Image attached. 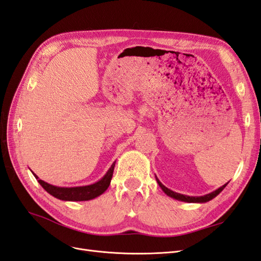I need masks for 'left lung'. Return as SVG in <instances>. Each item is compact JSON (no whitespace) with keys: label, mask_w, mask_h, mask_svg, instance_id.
Segmentation results:
<instances>
[{"label":"left lung","mask_w":261,"mask_h":261,"mask_svg":"<svg viewBox=\"0 0 261 261\" xmlns=\"http://www.w3.org/2000/svg\"><path fill=\"white\" fill-rule=\"evenodd\" d=\"M155 178H156V182H158L159 186L162 189V191L165 193L166 195L172 197V198H174V199L182 200V202H186V203H206V202H208V200L215 198L219 194V193L226 188V185L228 184V183L224 184L223 186H220V188H218L217 190L210 193V194H206V195H203V196H189V195L179 194V193H176V192H173L172 190L168 189L166 186H164L161 182H160L156 176H155Z\"/></svg>","instance_id":"left-lung-1"}]
</instances>
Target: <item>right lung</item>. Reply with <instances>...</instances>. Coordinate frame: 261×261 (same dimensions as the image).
Listing matches in <instances>:
<instances>
[{
	"mask_svg": "<svg viewBox=\"0 0 261 261\" xmlns=\"http://www.w3.org/2000/svg\"><path fill=\"white\" fill-rule=\"evenodd\" d=\"M115 164L116 162L112 163L108 172H107L103 175V177L101 179H99L98 182L90 185H85V186H73V188H59V186L51 185L42 181V179H39L38 176L34 174V173H33V174H34V176L36 177L38 183L42 185V188L46 192L49 193L50 195L62 200L80 202V200H90V199L96 198L107 191L111 182L113 170H115Z\"/></svg>",
	"mask_w": 261,
	"mask_h": 261,
	"instance_id": "obj_1",
	"label": "right lung"
}]
</instances>
